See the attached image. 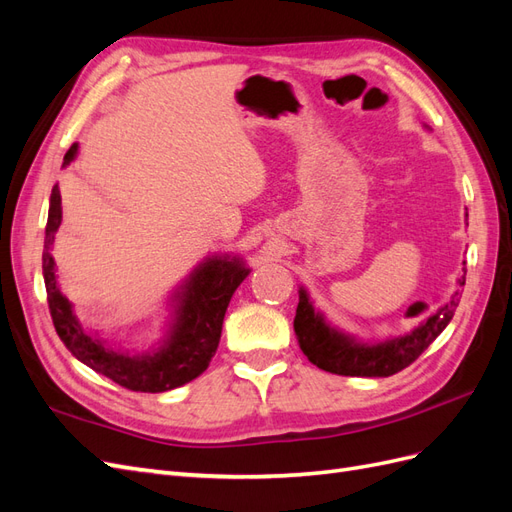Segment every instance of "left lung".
Returning <instances> with one entry per match:
<instances>
[{"label":"left lung","mask_w":512,"mask_h":512,"mask_svg":"<svg viewBox=\"0 0 512 512\" xmlns=\"http://www.w3.org/2000/svg\"><path fill=\"white\" fill-rule=\"evenodd\" d=\"M466 284L461 277L459 286ZM461 299L457 290L440 309L429 314L418 327L406 335H399L378 344L356 342L324 320L316 312L305 288H299V305L294 316V333H297L303 354L316 367L339 376H361V378H386L414 363L425 348L436 339L446 324L453 320L455 309Z\"/></svg>","instance_id":"1"}]
</instances>
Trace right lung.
Returning a JSON list of instances; mask_svg holds the SVG:
<instances>
[{"label":"right lung","instance_id":"right-lung-1","mask_svg":"<svg viewBox=\"0 0 512 512\" xmlns=\"http://www.w3.org/2000/svg\"><path fill=\"white\" fill-rule=\"evenodd\" d=\"M79 145L64 156V166L74 158ZM61 224V194L51 192L49 220L42 252V275L55 331L64 346L87 367L111 378L123 389L141 393H164L198 378L209 367L220 344L226 307L250 269L237 256H211L188 275L175 292V312L164 342L151 352L128 354L106 348L100 339L83 331L70 301L61 294L55 275L51 247Z\"/></svg>","mask_w":512,"mask_h":512}]
</instances>
